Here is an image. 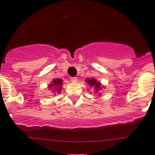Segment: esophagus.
Segmentation results:
<instances>
[{"instance_id":"obj_1","label":"esophagus","mask_w":155,"mask_h":155,"mask_svg":"<svg viewBox=\"0 0 155 155\" xmlns=\"http://www.w3.org/2000/svg\"><path fill=\"white\" fill-rule=\"evenodd\" d=\"M71 82H76L77 78H75V77H72V78H71Z\"/></svg>"}]
</instances>
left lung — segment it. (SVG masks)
<instances>
[{
  "label": "left lung",
  "instance_id": "1",
  "mask_svg": "<svg viewBox=\"0 0 155 155\" xmlns=\"http://www.w3.org/2000/svg\"><path fill=\"white\" fill-rule=\"evenodd\" d=\"M85 82L91 87H93L94 93H98V96H101L102 94L100 93V91H102L104 86L102 85V83L100 81H98L96 79H94V78H87L85 80Z\"/></svg>",
  "mask_w": 155,
  "mask_h": 155
}]
</instances>
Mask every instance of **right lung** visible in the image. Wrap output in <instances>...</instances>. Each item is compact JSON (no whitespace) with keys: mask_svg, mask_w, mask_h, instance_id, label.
Returning <instances> with one entry per match:
<instances>
[{"mask_svg":"<svg viewBox=\"0 0 155 155\" xmlns=\"http://www.w3.org/2000/svg\"><path fill=\"white\" fill-rule=\"evenodd\" d=\"M62 84H63V80L60 78H55L53 79L49 85H48V88L52 91L53 93H60L62 90Z\"/></svg>","mask_w":155,"mask_h":155,"instance_id":"add662e5","label":"right lung"}]
</instances>
